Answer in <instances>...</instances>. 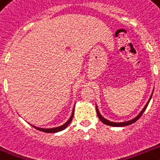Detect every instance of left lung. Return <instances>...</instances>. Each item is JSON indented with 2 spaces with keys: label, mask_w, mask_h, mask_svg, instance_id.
<instances>
[{
  "label": "left lung",
  "mask_w": 160,
  "mask_h": 160,
  "mask_svg": "<svg viewBox=\"0 0 160 160\" xmlns=\"http://www.w3.org/2000/svg\"><path fill=\"white\" fill-rule=\"evenodd\" d=\"M152 95H153V92H152L151 95H150V97H149V100H148V102H147V104L145 105V106L143 108V109H142L141 111L139 112V114L137 115L136 117H134V119H130V120H128V121H124V122H112V121H109V120H108V119H105L104 117L100 114V111H99V109H98V107L97 105H95V109H96V112H97V115L98 117H99V119H100V121L102 122V123H104L105 124H107V125H109V126H113V127H124V126H127V125H129V124H132L133 123H134V122H136L138 119L141 117V115L143 114V113L144 112V110L146 109L147 106H148V105H149V101H150V100H151V97Z\"/></svg>",
  "instance_id": "1"
}]
</instances>
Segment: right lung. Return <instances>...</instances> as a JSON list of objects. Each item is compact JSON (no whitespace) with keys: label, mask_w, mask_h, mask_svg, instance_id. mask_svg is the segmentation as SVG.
<instances>
[{"label":"right lung","mask_w":160,"mask_h":160,"mask_svg":"<svg viewBox=\"0 0 160 160\" xmlns=\"http://www.w3.org/2000/svg\"><path fill=\"white\" fill-rule=\"evenodd\" d=\"M74 109H75V107L73 108L72 114H71V116L70 117V119H68L67 121L65 122V124H62V125H60V126L55 127V128H47V129H46V128H39V127L34 126V125H32V126H33L34 128H36V129L40 130V131H43V132H45V133H56V132L61 131V130H63V129H65V128H66V127H67L68 125L70 124V123L71 122V120H72L73 115H74Z\"/></svg>","instance_id":"obj_1"}]
</instances>
